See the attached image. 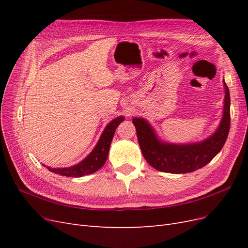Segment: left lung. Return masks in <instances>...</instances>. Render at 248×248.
I'll use <instances>...</instances> for the list:
<instances>
[{
  "instance_id": "left-lung-1",
  "label": "left lung",
  "mask_w": 248,
  "mask_h": 248,
  "mask_svg": "<svg viewBox=\"0 0 248 248\" xmlns=\"http://www.w3.org/2000/svg\"><path fill=\"white\" fill-rule=\"evenodd\" d=\"M223 85L226 96L220 125L213 136L202 142L190 145L164 144L157 139L146 120L141 118L132 120L141 153L150 166L160 171L186 174L205 167L218 154L228 139L231 124L230 91L224 80Z\"/></svg>"
}]
</instances>
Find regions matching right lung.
Instances as JSON below:
<instances>
[{
  "mask_svg": "<svg viewBox=\"0 0 248 248\" xmlns=\"http://www.w3.org/2000/svg\"><path fill=\"white\" fill-rule=\"evenodd\" d=\"M124 121L123 117H118L107 126V128L102 132L101 137L97 142L96 147L93 151L87 156L86 158L80 161L76 166L70 168H62V169H51L47 167V169L55 172V174L66 176V177H81L85 175L92 174L96 170H98L106 163L108 155V150L110 147V142L114 138L115 131L119 124Z\"/></svg>",
  "mask_w": 248,
  "mask_h": 248,
  "instance_id": "obj_1",
  "label": "right lung"
}]
</instances>
